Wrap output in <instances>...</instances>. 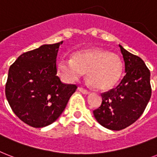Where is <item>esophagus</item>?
I'll use <instances>...</instances> for the list:
<instances>
[{
	"mask_svg": "<svg viewBox=\"0 0 157 157\" xmlns=\"http://www.w3.org/2000/svg\"><path fill=\"white\" fill-rule=\"evenodd\" d=\"M78 90H79V91L81 92V93H82V94H90V91H89L88 90H86V89H85V88L79 87Z\"/></svg>",
	"mask_w": 157,
	"mask_h": 157,
	"instance_id": "34e87169",
	"label": "esophagus"
}]
</instances>
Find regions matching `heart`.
Returning a JSON list of instances; mask_svg holds the SVG:
<instances>
[{
  "instance_id": "b5f03b06",
  "label": "heart",
  "mask_w": 157,
  "mask_h": 157,
  "mask_svg": "<svg viewBox=\"0 0 157 157\" xmlns=\"http://www.w3.org/2000/svg\"><path fill=\"white\" fill-rule=\"evenodd\" d=\"M58 70L67 82H74L86 72V79L97 90H109L120 80L123 63L117 54L100 48L74 52L72 59H62Z\"/></svg>"
}]
</instances>
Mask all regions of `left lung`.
Returning a JSON list of instances; mask_svg holds the SVG:
<instances>
[{
  "instance_id": "8db88e82",
  "label": "left lung",
  "mask_w": 157,
  "mask_h": 157,
  "mask_svg": "<svg viewBox=\"0 0 157 157\" xmlns=\"http://www.w3.org/2000/svg\"><path fill=\"white\" fill-rule=\"evenodd\" d=\"M126 74L117 87L101 94V105L94 109L97 121L105 128L120 131L144 111L151 95L150 71L142 59L119 45Z\"/></svg>"
}]
</instances>
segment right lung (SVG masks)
Returning <instances> with one entry per match:
<instances>
[{
    "mask_svg": "<svg viewBox=\"0 0 157 157\" xmlns=\"http://www.w3.org/2000/svg\"><path fill=\"white\" fill-rule=\"evenodd\" d=\"M63 41L45 44L21 54L10 67L6 96L10 107L30 127L52 124L65 109L76 85L56 76V57Z\"/></svg>",
    "mask_w": 157,
    "mask_h": 157,
    "instance_id": "add662e5",
    "label": "right lung"
}]
</instances>
